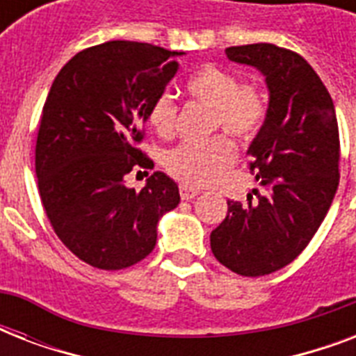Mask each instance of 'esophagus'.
Instances as JSON below:
<instances>
[{
	"label": "esophagus",
	"instance_id": "esophagus-1",
	"mask_svg": "<svg viewBox=\"0 0 356 356\" xmlns=\"http://www.w3.org/2000/svg\"><path fill=\"white\" fill-rule=\"evenodd\" d=\"M179 192H181V197L183 200H194L195 195L200 194V190L197 188H192V186H186V184H181V188H179Z\"/></svg>",
	"mask_w": 356,
	"mask_h": 356
}]
</instances>
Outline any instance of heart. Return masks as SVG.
<instances>
[{
  "label": "heart",
  "instance_id": "b5f03b06",
  "mask_svg": "<svg viewBox=\"0 0 356 356\" xmlns=\"http://www.w3.org/2000/svg\"><path fill=\"white\" fill-rule=\"evenodd\" d=\"M184 88L190 96L214 107V127L240 140L253 138L264 125L268 99L257 85L242 83L227 70L207 64L190 75ZM147 122L156 134L172 136L177 122V107L168 92L153 97L147 108ZM234 161V145L225 136L209 142H186L177 145L164 159L168 173L186 186L212 184Z\"/></svg>",
  "mask_w": 356,
  "mask_h": 356
}]
</instances>
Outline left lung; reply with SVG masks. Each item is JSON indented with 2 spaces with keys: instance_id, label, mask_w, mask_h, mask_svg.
<instances>
[{
  "instance_id": "8db88e82",
  "label": "left lung",
  "mask_w": 356,
  "mask_h": 356,
  "mask_svg": "<svg viewBox=\"0 0 356 356\" xmlns=\"http://www.w3.org/2000/svg\"><path fill=\"white\" fill-rule=\"evenodd\" d=\"M229 60L264 75L270 102L264 125L249 144L260 192L227 201V216L211 233V249L243 277L281 270L303 251L325 220L338 188L340 138L334 105L301 55L273 44L225 49Z\"/></svg>"
}]
</instances>
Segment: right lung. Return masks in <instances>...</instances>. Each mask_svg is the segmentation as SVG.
Wrapping results in <instances>:
<instances>
[{"mask_svg": "<svg viewBox=\"0 0 356 356\" xmlns=\"http://www.w3.org/2000/svg\"><path fill=\"white\" fill-rule=\"evenodd\" d=\"M183 51L131 40L83 49L64 64L42 111L35 168L53 231L83 262L123 270L153 251L156 225L181 201L151 173L140 192L125 175L153 162L138 149L147 108L177 74Z\"/></svg>", "mask_w": 356, "mask_h": 356, "instance_id": "right-lung-1", "label": "right lung"}]
</instances>
